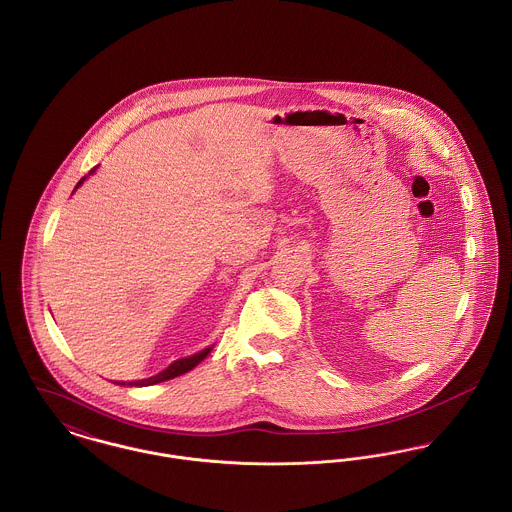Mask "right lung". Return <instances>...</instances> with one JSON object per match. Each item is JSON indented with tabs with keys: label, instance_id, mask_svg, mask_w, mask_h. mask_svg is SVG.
<instances>
[{
	"label": "right lung",
	"instance_id": "right-lung-1",
	"mask_svg": "<svg viewBox=\"0 0 512 512\" xmlns=\"http://www.w3.org/2000/svg\"><path fill=\"white\" fill-rule=\"evenodd\" d=\"M96 171V169H92V172ZM86 180V176L76 184V188L82 184ZM74 188V190H76ZM211 349L213 347H207V349H203V351H199V353H195L192 357H186V359H178V361H174L169 368H165L163 372H159V374H155V376H151V378H146V380H138V382H117V384H121V386H153V384H159V382H165V380H171V378H176V376H180V374H184V372H188V370H192L194 366L199 365L209 353H211Z\"/></svg>",
	"mask_w": 512,
	"mask_h": 512
}]
</instances>
